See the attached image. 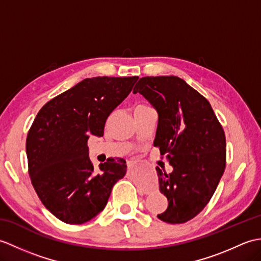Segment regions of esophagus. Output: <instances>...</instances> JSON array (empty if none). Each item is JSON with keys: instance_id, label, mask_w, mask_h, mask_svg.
<instances>
[{"instance_id": "esophagus-1", "label": "esophagus", "mask_w": 261, "mask_h": 261, "mask_svg": "<svg viewBox=\"0 0 261 261\" xmlns=\"http://www.w3.org/2000/svg\"><path fill=\"white\" fill-rule=\"evenodd\" d=\"M134 165H135V163H129V164H127V167H132Z\"/></svg>"}]
</instances>
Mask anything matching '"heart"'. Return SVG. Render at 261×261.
Instances as JSON below:
<instances>
[{
	"label": "heart",
	"instance_id": "heart-1",
	"mask_svg": "<svg viewBox=\"0 0 261 261\" xmlns=\"http://www.w3.org/2000/svg\"><path fill=\"white\" fill-rule=\"evenodd\" d=\"M140 108H148L147 105H139V107H137V109H140Z\"/></svg>",
	"mask_w": 261,
	"mask_h": 261
}]
</instances>
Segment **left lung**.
Returning a JSON list of instances; mask_svg holds the SVG:
<instances>
[{
  "mask_svg": "<svg viewBox=\"0 0 261 261\" xmlns=\"http://www.w3.org/2000/svg\"><path fill=\"white\" fill-rule=\"evenodd\" d=\"M139 92L158 113L153 146L173 167H156L159 191L168 199L164 222L185 223L206 206L225 168V136L208 101L177 76L142 77Z\"/></svg>",
  "mask_w": 261,
  "mask_h": 261,
  "instance_id": "left-lung-1",
  "label": "left lung"
}]
</instances>
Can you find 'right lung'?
Here are the masks:
<instances>
[{
  "mask_svg": "<svg viewBox=\"0 0 261 261\" xmlns=\"http://www.w3.org/2000/svg\"><path fill=\"white\" fill-rule=\"evenodd\" d=\"M137 81V76L85 79L43 105L33 121L25 143L31 182L45 207L63 222L82 224L95 218L124 177L121 158L94 169L87 140L103 136L108 116Z\"/></svg>",
  "mask_w": 261,
  "mask_h": 261,
  "instance_id": "1",
  "label": "right lung"
}]
</instances>
